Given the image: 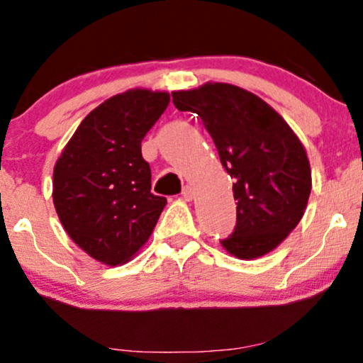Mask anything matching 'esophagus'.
Listing matches in <instances>:
<instances>
[{
	"label": "esophagus",
	"instance_id": "1",
	"mask_svg": "<svg viewBox=\"0 0 363 363\" xmlns=\"http://www.w3.org/2000/svg\"><path fill=\"white\" fill-rule=\"evenodd\" d=\"M182 198L186 201H191L194 198V187L193 186H184L182 187Z\"/></svg>",
	"mask_w": 363,
	"mask_h": 363
}]
</instances>
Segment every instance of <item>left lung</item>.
<instances>
[{
    "label": "left lung",
    "mask_w": 363,
    "mask_h": 363,
    "mask_svg": "<svg viewBox=\"0 0 363 363\" xmlns=\"http://www.w3.org/2000/svg\"><path fill=\"white\" fill-rule=\"evenodd\" d=\"M172 103L203 120L235 181L237 225L221 245L243 260L272 252L298 226L311 194V167L301 140L264 99L226 82L174 91Z\"/></svg>",
    "instance_id": "left-lung-1"
}]
</instances>
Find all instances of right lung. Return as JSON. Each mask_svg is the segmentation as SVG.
<instances>
[{
	"instance_id": "obj_1",
	"label": "right lung",
	"mask_w": 363,
	"mask_h": 363,
	"mask_svg": "<svg viewBox=\"0 0 363 363\" xmlns=\"http://www.w3.org/2000/svg\"><path fill=\"white\" fill-rule=\"evenodd\" d=\"M169 101L164 91L130 89L113 96L81 121L55 162L57 216L77 247L106 265L132 259L167 204L150 193L142 140Z\"/></svg>"
}]
</instances>
